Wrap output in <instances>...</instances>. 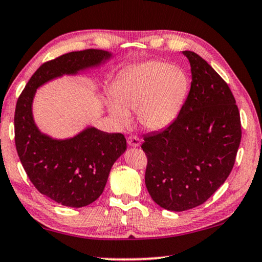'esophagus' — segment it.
<instances>
[{
  "label": "esophagus",
  "mask_w": 262,
  "mask_h": 262,
  "mask_svg": "<svg viewBox=\"0 0 262 262\" xmlns=\"http://www.w3.org/2000/svg\"><path fill=\"white\" fill-rule=\"evenodd\" d=\"M127 143L129 144L130 147H140L141 144V139L135 135H130L129 138L127 139Z\"/></svg>",
  "instance_id": "34e87169"
}]
</instances>
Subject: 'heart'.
Listing matches in <instances>:
<instances>
[{"label": "heart", "mask_w": 262, "mask_h": 262, "mask_svg": "<svg viewBox=\"0 0 262 262\" xmlns=\"http://www.w3.org/2000/svg\"><path fill=\"white\" fill-rule=\"evenodd\" d=\"M189 78L178 66L164 61H147L116 78L107 107L121 126L130 122L129 111L146 129L160 130L175 121L189 92Z\"/></svg>", "instance_id": "b5f03b06"}]
</instances>
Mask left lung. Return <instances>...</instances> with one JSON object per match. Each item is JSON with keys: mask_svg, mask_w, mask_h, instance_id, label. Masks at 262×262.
<instances>
[{"mask_svg": "<svg viewBox=\"0 0 262 262\" xmlns=\"http://www.w3.org/2000/svg\"><path fill=\"white\" fill-rule=\"evenodd\" d=\"M191 87L180 114L165 129L144 136L146 186L152 201L169 211L206 202L226 181L242 140L233 94L222 77L192 51Z\"/></svg>", "mask_w": 262, "mask_h": 262, "instance_id": "obj_1", "label": "left lung"}]
</instances>
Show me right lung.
<instances>
[{"label":"right lung","instance_id":"obj_1","mask_svg":"<svg viewBox=\"0 0 262 262\" xmlns=\"http://www.w3.org/2000/svg\"><path fill=\"white\" fill-rule=\"evenodd\" d=\"M113 53L90 49L66 53L44 63L28 81L15 111V143L28 177L41 194L58 204L82 207L100 197L115 161L126 151L120 133L87 126L72 138L56 139L41 132L35 122L37 90L64 76H80L101 68Z\"/></svg>","mask_w":262,"mask_h":262}]
</instances>
